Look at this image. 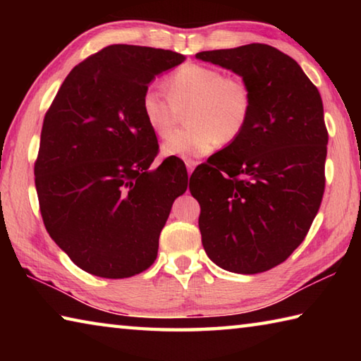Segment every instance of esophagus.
I'll return each mask as SVG.
<instances>
[{
	"mask_svg": "<svg viewBox=\"0 0 361 361\" xmlns=\"http://www.w3.org/2000/svg\"><path fill=\"white\" fill-rule=\"evenodd\" d=\"M197 161H192V159H188L186 161V169H188V175L192 173V170L195 169V166H197Z\"/></svg>",
	"mask_w": 361,
	"mask_h": 361,
	"instance_id": "obj_1",
	"label": "esophagus"
}]
</instances>
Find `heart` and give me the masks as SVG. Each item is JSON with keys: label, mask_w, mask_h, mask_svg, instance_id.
<instances>
[{"label": "heart", "mask_w": 361, "mask_h": 361, "mask_svg": "<svg viewBox=\"0 0 361 361\" xmlns=\"http://www.w3.org/2000/svg\"><path fill=\"white\" fill-rule=\"evenodd\" d=\"M167 97L156 87L145 90L140 102L143 119L157 137H167L185 116L186 129L170 135L162 145L166 156L199 157L232 143L247 129L253 95L240 78L224 76L215 66L186 63L166 79Z\"/></svg>", "instance_id": "b5f03b06"}]
</instances>
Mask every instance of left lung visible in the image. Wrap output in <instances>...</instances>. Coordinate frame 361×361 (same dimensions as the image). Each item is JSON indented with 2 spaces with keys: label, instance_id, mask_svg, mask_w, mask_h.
<instances>
[{
  "label": "left lung",
  "instance_id": "1",
  "mask_svg": "<svg viewBox=\"0 0 361 361\" xmlns=\"http://www.w3.org/2000/svg\"><path fill=\"white\" fill-rule=\"evenodd\" d=\"M232 70L253 95L247 129L194 170L202 245L216 266L259 274L301 245L325 192L328 130L319 89L267 44L195 56Z\"/></svg>",
  "mask_w": 361,
  "mask_h": 361
}]
</instances>
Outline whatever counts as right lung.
Wrapping results in <instances>:
<instances>
[{"label": "right lung", "instance_id": "obj_1", "mask_svg": "<svg viewBox=\"0 0 361 361\" xmlns=\"http://www.w3.org/2000/svg\"><path fill=\"white\" fill-rule=\"evenodd\" d=\"M185 59L154 47H103L70 71L44 116L35 162L42 221L92 276L146 271L173 200L188 189L178 159L149 169L159 143L140 108L154 76Z\"/></svg>", "mask_w": 361, "mask_h": 361}]
</instances>
